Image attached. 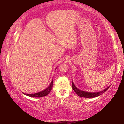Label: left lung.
Returning a JSON list of instances; mask_svg holds the SVG:
<instances>
[{"label": "left lung", "instance_id": "1", "mask_svg": "<svg viewBox=\"0 0 124 124\" xmlns=\"http://www.w3.org/2000/svg\"><path fill=\"white\" fill-rule=\"evenodd\" d=\"M110 86H109L107 88H106V89H104L101 91L96 92H87V91H82V90L78 89V88L75 86V85L74 84V83H73V82L72 81L73 90H74L75 93H76L79 96H80V97H85V98H93V97H98V96L101 95L103 93H104V92H106Z\"/></svg>", "mask_w": 124, "mask_h": 124}]
</instances>
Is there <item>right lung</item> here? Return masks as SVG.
Returning <instances> with one entry per match:
<instances>
[{"label": "right lung", "instance_id": "add662e5", "mask_svg": "<svg viewBox=\"0 0 124 124\" xmlns=\"http://www.w3.org/2000/svg\"><path fill=\"white\" fill-rule=\"evenodd\" d=\"M52 85H53V79L52 80L51 83H50V84L49 85V86H48L47 88H46L45 90H43V91H40L37 92V93H25L24 92H23V93L24 95L29 96V97H44V96H45L49 94L51 90H52Z\"/></svg>", "mask_w": 124, "mask_h": 124}]
</instances>
